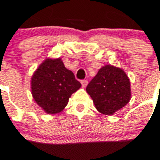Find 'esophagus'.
I'll use <instances>...</instances> for the list:
<instances>
[{"mask_svg":"<svg viewBox=\"0 0 160 160\" xmlns=\"http://www.w3.org/2000/svg\"><path fill=\"white\" fill-rule=\"evenodd\" d=\"M87 84H88V81H87V80H81V85H82L83 87H85V86L87 85Z\"/></svg>","mask_w":160,"mask_h":160,"instance_id":"1","label":"esophagus"}]
</instances>
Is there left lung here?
I'll return each mask as SVG.
<instances>
[{
  "instance_id": "8db88e82",
  "label": "left lung",
  "mask_w": 160,
  "mask_h": 160,
  "mask_svg": "<svg viewBox=\"0 0 160 160\" xmlns=\"http://www.w3.org/2000/svg\"><path fill=\"white\" fill-rule=\"evenodd\" d=\"M96 110L112 116L131 100V84L123 69L107 64L98 70L86 87Z\"/></svg>"
}]
</instances>
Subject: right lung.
Returning a JSON list of instances; mask_svg holds the SVG:
<instances>
[{"instance_id": "1", "label": "right lung", "mask_w": 160, "mask_h": 160, "mask_svg": "<svg viewBox=\"0 0 160 160\" xmlns=\"http://www.w3.org/2000/svg\"><path fill=\"white\" fill-rule=\"evenodd\" d=\"M75 75L64 66L60 58H46L31 78V92L34 101L47 114L61 112L69 97L80 88Z\"/></svg>"}]
</instances>
